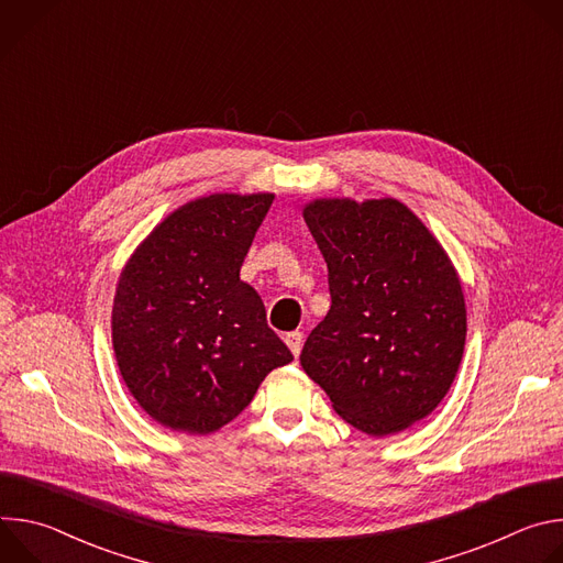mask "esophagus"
Masks as SVG:
<instances>
[{"label":"esophagus","instance_id":"34e87169","mask_svg":"<svg viewBox=\"0 0 563 563\" xmlns=\"http://www.w3.org/2000/svg\"><path fill=\"white\" fill-rule=\"evenodd\" d=\"M285 343L291 350V354L298 358V354L302 350V334L300 332H289V334H285Z\"/></svg>","mask_w":563,"mask_h":563}]
</instances>
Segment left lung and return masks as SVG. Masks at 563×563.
I'll use <instances>...</instances> for the list:
<instances>
[{"instance_id":"left-lung-1","label":"left lung","mask_w":563,"mask_h":563,"mask_svg":"<svg viewBox=\"0 0 563 563\" xmlns=\"http://www.w3.org/2000/svg\"><path fill=\"white\" fill-rule=\"evenodd\" d=\"M302 218L328 263L332 307L300 365L356 430L404 432L441 404L461 365L467 328L456 269L394 198H320Z\"/></svg>"}]
</instances>
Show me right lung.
I'll return each mask as SVG.
<instances>
[{"mask_svg":"<svg viewBox=\"0 0 563 563\" xmlns=\"http://www.w3.org/2000/svg\"><path fill=\"white\" fill-rule=\"evenodd\" d=\"M274 194H213L159 222L113 298V350L140 408L176 432L209 434L294 361L240 267Z\"/></svg>","mask_w":563,"mask_h":563,"instance_id":"obj_1","label":"right lung"}]
</instances>
